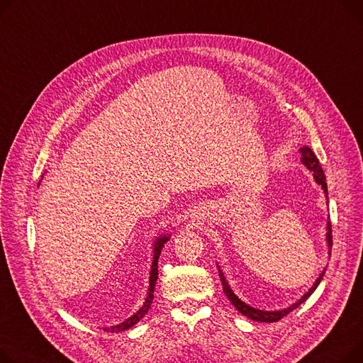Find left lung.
Here are the masks:
<instances>
[{
  "mask_svg": "<svg viewBox=\"0 0 363 363\" xmlns=\"http://www.w3.org/2000/svg\"><path fill=\"white\" fill-rule=\"evenodd\" d=\"M301 162H302V164L306 166V169H309V171L312 172L313 179H315V182L323 188L324 194H325V199L328 200V191H327L325 175H324V172H323V167H321V164H320V162H318L315 153H313V152L311 150V147H308V146L301 147ZM331 239H333V236H331V223L327 222V247H328V255L331 254V245H333V240H331ZM217 269H219V276H220V280H222L223 292H225V295L228 296V299L230 301V303H232L240 313H242V315H245V317H248V318H251V320H254V321H259V323H276V321L281 320L283 317H286L289 312H292L295 308H298L301 303H303L313 292H315V289H317L318 284L321 283V280H323V277H324V273H325V269H324V270L321 272V274L318 276V279L315 280V283L312 284V287L309 289V291H308L299 301H296L295 303H292L291 306H287V308H284V309H279V311H262V309H257V308H254V306L245 303L244 301H240V299L233 294V291L230 289V286H229V283H228V280H226V277H225L223 272L220 270L219 265H217Z\"/></svg>",
  "mask_w": 363,
  "mask_h": 363,
  "instance_id": "left-lung-1",
  "label": "left lung"
}]
</instances>
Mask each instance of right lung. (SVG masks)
Returning a JSON list of instances; mask_svg holds the SVG:
<instances>
[{"label": "right lung", "mask_w": 363, "mask_h": 363, "mask_svg": "<svg viewBox=\"0 0 363 363\" xmlns=\"http://www.w3.org/2000/svg\"><path fill=\"white\" fill-rule=\"evenodd\" d=\"M43 178V177H42ZM169 238H171V235H160L155 239L153 242V261H152V267H150V277H149V291H147V296L146 299H144V303L143 306L135 312L133 313V315L130 318H127L124 323L121 324H116V325H112V327H105L104 330L105 331H111V333H119V331H125L128 328H131L133 325H135L146 313L149 312L150 309V305L153 302V292H155V286H156V281H157V259L160 257V252H162V248L163 245L167 242Z\"/></svg>", "instance_id": "add662e5"}]
</instances>
